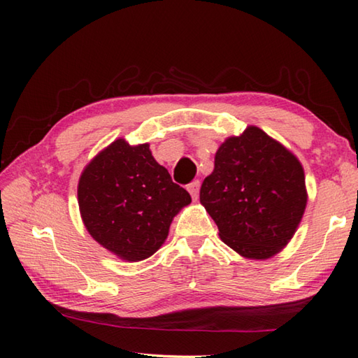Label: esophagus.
<instances>
[{"instance_id":"34e87169","label":"esophagus","mask_w":358,"mask_h":358,"mask_svg":"<svg viewBox=\"0 0 358 358\" xmlns=\"http://www.w3.org/2000/svg\"><path fill=\"white\" fill-rule=\"evenodd\" d=\"M200 186H201V183H200L199 180L192 181V183L187 186V191H189V194L192 195V199H194V200L199 199V194H200Z\"/></svg>"}]
</instances>
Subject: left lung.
<instances>
[{"label": "left lung", "mask_w": 358, "mask_h": 358, "mask_svg": "<svg viewBox=\"0 0 358 358\" xmlns=\"http://www.w3.org/2000/svg\"><path fill=\"white\" fill-rule=\"evenodd\" d=\"M200 201L227 246L264 260L287 245L301 222L308 201L305 172L291 150L249 126L218 148Z\"/></svg>", "instance_id": "8db88e82"}]
</instances>
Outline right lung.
I'll return each instance as SVG.
<instances>
[{
    "mask_svg": "<svg viewBox=\"0 0 358 358\" xmlns=\"http://www.w3.org/2000/svg\"><path fill=\"white\" fill-rule=\"evenodd\" d=\"M191 195L175 185L149 144L118 138L101 150L78 181L83 223L94 240L127 262L155 254Z\"/></svg>",
    "mask_w": 358,
    "mask_h": 358,
    "instance_id": "obj_1",
    "label": "right lung"
}]
</instances>
